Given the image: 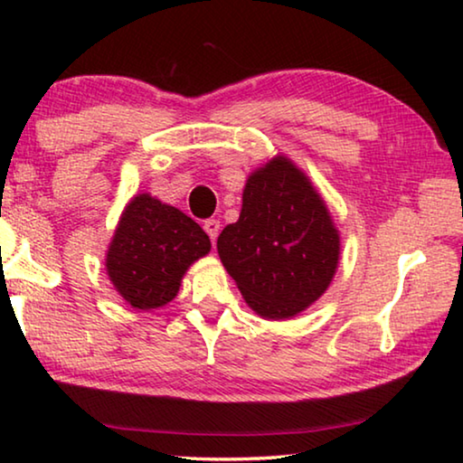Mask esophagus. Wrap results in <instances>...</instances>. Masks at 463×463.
Returning a JSON list of instances; mask_svg holds the SVG:
<instances>
[{"label":"esophagus","mask_w":463,"mask_h":463,"mask_svg":"<svg viewBox=\"0 0 463 463\" xmlns=\"http://www.w3.org/2000/svg\"><path fill=\"white\" fill-rule=\"evenodd\" d=\"M203 231L208 232V237L213 239V242H214L216 237H218V232H221V222L214 221V218H210V221L203 222Z\"/></svg>","instance_id":"obj_1"}]
</instances>
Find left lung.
I'll return each mask as SVG.
<instances>
[{
    "instance_id": "left-lung-1",
    "label": "left lung",
    "mask_w": 463,
    "mask_h": 463,
    "mask_svg": "<svg viewBox=\"0 0 463 463\" xmlns=\"http://www.w3.org/2000/svg\"><path fill=\"white\" fill-rule=\"evenodd\" d=\"M216 249L249 308L288 320L331 286L341 237L310 177L276 155L249 174L239 221L224 226Z\"/></svg>"
}]
</instances>
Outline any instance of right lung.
Returning a JSON list of instances; mask_svg holds the SVG:
<instances>
[{
    "label": "right lung",
    "instance_id": "obj_1",
    "mask_svg": "<svg viewBox=\"0 0 463 463\" xmlns=\"http://www.w3.org/2000/svg\"><path fill=\"white\" fill-rule=\"evenodd\" d=\"M210 247L198 222L143 192L122 210L106 250V273L132 308H161L177 296L185 271Z\"/></svg>",
    "mask_w": 463,
    "mask_h": 463
}]
</instances>
